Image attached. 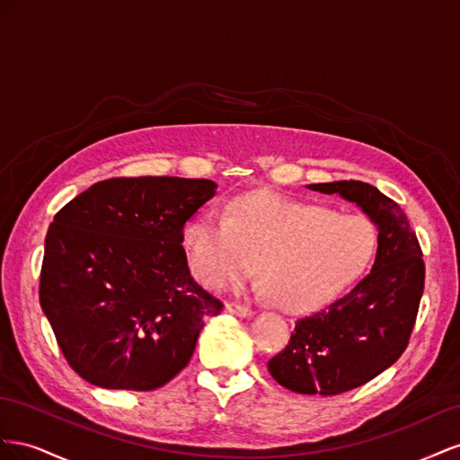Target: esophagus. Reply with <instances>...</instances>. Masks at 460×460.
I'll use <instances>...</instances> for the list:
<instances>
[{"label":"esophagus","instance_id":"obj_1","mask_svg":"<svg viewBox=\"0 0 460 460\" xmlns=\"http://www.w3.org/2000/svg\"><path fill=\"white\" fill-rule=\"evenodd\" d=\"M226 310H227L229 314H234V316H239V318H251V316H252V310H251V308H246V306L237 305V303L226 305Z\"/></svg>","mask_w":460,"mask_h":460}]
</instances>
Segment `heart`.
I'll return each instance as SVG.
<instances>
[{"mask_svg": "<svg viewBox=\"0 0 460 460\" xmlns=\"http://www.w3.org/2000/svg\"><path fill=\"white\" fill-rule=\"evenodd\" d=\"M194 278L221 287L251 275L288 312H308L339 295L370 264L377 231L362 216L293 200L273 190L239 196L231 214L208 208L182 231Z\"/></svg>", "mask_w": 460, "mask_h": 460, "instance_id": "b5f03b06", "label": "heart"}]
</instances>
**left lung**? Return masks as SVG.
I'll return each mask as SVG.
<instances>
[{"instance_id": "8db88e82", "label": "left lung", "mask_w": 460, "mask_h": 460, "mask_svg": "<svg viewBox=\"0 0 460 460\" xmlns=\"http://www.w3.org/2000/svg\"><path fill=\"white\" fill-rule=\"evenodd\" d=\"M357 204L377 227L370 273L327 308L300 318L287 347L268 362L279 385L303 395H339L395 364L409 345L424 293V260L397 202L362 181L308 185Z\"/></svg>"}]
</instances>
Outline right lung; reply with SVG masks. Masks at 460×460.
Here are the masks:
<instances>
[{"mask_svg": "<svg viewBox=\"0 0 460 460\" xmlns=\"http://www.w3.org/2000/svg\"><path fill=\"white\" fill-rule=\"evenodd\" d=\"M209 179L100 181L48 229L40 305L71 368L103 389L152 391L189 364L223 305L192 279L182 227Z\"/></svg>", "mask_w": 460, "mask_h": 460, "instance_id": "obj_1", "label": "right lung"}]
</instances>
